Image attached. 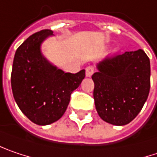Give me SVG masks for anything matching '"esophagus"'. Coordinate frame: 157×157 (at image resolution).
<instances>
[{
	"label": "esophagus",
	"mask_w": 157,
	"mask_h": 157,
	"mask_svg": "<svg viewBox=\"0 0 157 157\" xmlns=\"http://www.w3.org/2000/svg\"><path fill=\"white\" fill-rule=\"evenodd\" d=\"M93 73H94V68L92 66H89L86 67V76L87 77H90Z\"/></svg>",
	"instance_id": "esophagus-1"
}]
</instances>
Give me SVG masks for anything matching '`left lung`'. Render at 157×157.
<instances>
[{"label":"left lung","mask_w":157,"mask_h":157,"mask_svg":"<svg viewBox=\"0 0 157 157\" xmlns=\"http://www.w3.org/2000/svg\"><path fill=\"white\" fill-rule=\"evenodd\" d=\"M93 98L98 115L114 125L131 123L142 109L150 89V61L142 50L106 57L98 63Z\"/></svg>","instance_id":"left-lung-1"}]
</instances>
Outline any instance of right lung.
Instances as JSON below:
<instances>
[{
    "mask_svg": "<svg viewBox=\"0 0 157 157\" xmlns=\"http://www.w3.org/2000/svg\"><path fill=\"white\" fill-rule=\"evenodd\" d=\"M53 34L46 29L29 36L15 53L11 88L15 101L30 121L51 124L66 112L71 93L85 77V70L65 73L46 59L42 42Z\"/></svg>",
    "mask_w": 157,
    "mask_h": 157,
    "instance_id": "obj_1",
    "label": "right lung"
}]
</instances>
